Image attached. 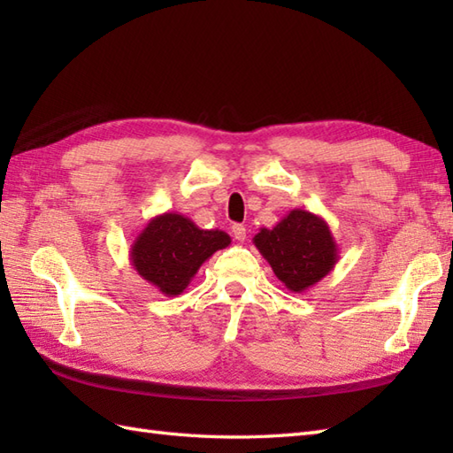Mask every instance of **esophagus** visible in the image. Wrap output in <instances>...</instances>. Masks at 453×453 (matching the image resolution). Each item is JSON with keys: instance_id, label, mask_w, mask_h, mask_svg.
<instances>
[{"instance_id": "34e87169", "label": "esophagus", "mask_w": 453, "mask_h": 453, "mask_svg": "<svg viewBox=\"0 0 453 453\" xmlns=\"http://www.w3.org/2000/svg\"><path fill=\"white\" fill-rule=\"evenodd\" d=\"M232 232H234V237L237 239V242H245V239H247V229L242 224H235L232 227Z\"/></svg>"}]
</instances>
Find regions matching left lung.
I'll use <instances>...</instances> for the list:
<instances>
[{"mask_svg": "<svg viewBox=\"0 0 453 453\" xmlns=\"http://www.w3.org/2000/svg\"><path fill=\"white\" fill-rule=\"evenodd\" d=\"M266 263L290 292H305L329 274L339 261V245L326 221L302 208L290 210L274 227L253 237Z\"/></svg>", "mask_w": 453, "mask_h": 453, "instance_id": "1", "label": "left lung"}]
</instances>
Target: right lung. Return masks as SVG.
Returning <instances> with one entry per match:
<instances>
[{"label": "right lung", "instance_id": "obj_1", "mask_svg": "<svg viewBox=\"0 0 453 453\" xmlns=\"http://www.w3.org/2000/svg\"><path fill=\"white\" fill-rule=\"evenodd\" d=\"M232 243L221 229H200L190 218L165 211L151 218L130 247V263L161 294L185 292L198 268Z\"/></svg>", "mask_w": 453, "mask_h": 453}]
</instances>
